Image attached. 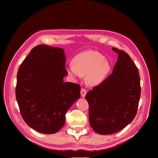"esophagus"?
I'll return each instance as SVG.
<instances>
[{"label":"esophagus","mask_w":158,"mask_h":158,"mask_svg":"<svg viewBox=\"0 0 158 158\" xmlns=\"http://www.w3.org/2000/svg\"><path fill=\"white\" fill-rule=\"evenodd\" d=\"M80 94H81V95H82V98H85V95H86V90L84 89V88H82L80 91Z\"/></svg>","instance_id":"1"}]
</instances>
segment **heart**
I'll return each mask as SVG.
<instances>
[{
    "label": "heart",
    "instance_id": "b5f03b06",
    "mask_svg": "<svg viewBox=\"0 0 158 158\" xmlns=\"http://www.w3.org/2000/svg\"><path fill=\"white\" fill-rule=\"evenodd\" d=\"M73 63L67 69L69 74L75 78L85 76V82L91 86L101 84L111 69L109 60L94 50L80 52L74 57Z\"/></svg>",
    "mask_w": 158,
    "mask_h": 158
}]
</instances>
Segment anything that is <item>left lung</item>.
Wrapping results in <instances>:
<instances>
[{
    "label": "left lung",
    "mask_w": 158,
    "mask_h": 158,
    "mask_svg": "<svg viewBox=\"0 0 158 158\" xmlns=\"http://www.w3.org/2000/svg\"><path fill=\"white\" fill-rule=\"evenodd\" d=\"M112 49L118 55L112 74L85 95L90 126L102 135L118 132L132 121L141 93L138 70L130 56Z\"/></svg>",
    "instance_id": "left-lung-1"
}]
</instances>
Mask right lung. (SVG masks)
<instances>
[{"instance_id":"add662e5","label":"right lung","mask_w":158,"mask_h":158,"mask_svg":"<svg viewBox=\"0 0 158 158\" xmlns=\"http://www.w3.org/2000/svg\"><path fill=\"white\" fill-rule=\"evenodd\" d=\"M63 49L40 45L18 69L16 98L25 123L43 134H54L65 123V114L80 98V86L64 82Z\"/></svg>"}]
</instances>
